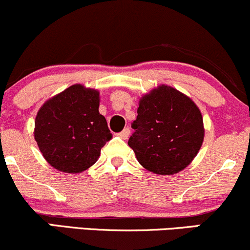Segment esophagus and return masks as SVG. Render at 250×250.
<instances>
[{
    "mask_svg": "<svg viewBox=\"0 0 250 250\" xmlns=\"http://www.w3.org/2000/svg\"><path fill=\"white\" fill-rule=\"evenodd\" d=\"M128 136H130V130H128V128H124V130L119 133V137L122 139H127Z\"/></svg>",
    "mask_w": 250,
    "mask_h": 250,
    "instance_id": "obj_1",
    "label": "esophagus"
}]
</instances>
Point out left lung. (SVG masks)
<instances>
[{
    "label": "left lung",
    "mask_w": 250,
    "mask_h": 250,
    "mask_svg": "<svg viewBox=\"0 0 250 250\" xmlns=\"http://www.w3.org/2000/svg\"><path fill=\"white\" fill-rule=\"evenodd\" d=\"M128 146L139 164L157 175H175L193 161L203 144V117L191 98L167 85L143 95Z\"/></svg>",
    "instance_id": "8db88e82"
}]
</instances>
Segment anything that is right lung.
<instances>
[{"label": "right lung", "mask_w": 250, "mask_h": 250, "mask_svg": "<svg viewBox=\"0 0 250 250\" xmlns=\"http://www.w3.org/2000/svg\"><path fill=\"white\" fill-rule=\"evenodd\" d=\"M99 103V91L75 83L38 111L34 138L54 169L79 173L98 161L102 147L112 138Z\"/></svg>", "instance_id": "obj_1"}]
</instances>
